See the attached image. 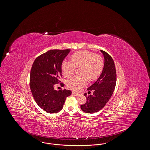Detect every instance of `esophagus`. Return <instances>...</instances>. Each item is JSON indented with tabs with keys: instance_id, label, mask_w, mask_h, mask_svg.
<instances>
[{
	"instance_id": "1",
	"label": "esophagus",
	"mask_w": 150,
	"mask_h": 150,
	"mask_svg": "<svg viewBox=\"0 0 150 150\" xmlns=\"http://www.w3.org/2000/svg\"><path fill=\"white\" fill-rule=\"evenodd\" d=\"M72 94L74 95V96H79V93H75V92H74V91H73L72 92Z\"/></svg>"
}]
</instances>
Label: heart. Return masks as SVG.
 Segmentation results:
<instances>
[{"mask_svg":"<svg viewBox=\"0 0 150 150\" xmlns=\"http://www.w3.org/2000/svg\"><path fill=\"white\" fill-rule=\"evenodd\" d=\"M71 61L64 60L61 65L63 74L66 77L71 76L76 67H80L82 76H74L67 81V86L75 91L80 90L90 81L96 80L104 68V60L101 56L87 50L79 51L71 56Z\"/></svg>","mask_w":150,"mask_h":150,"instance_id":"heart-1","label":"heart"}]
</instances>
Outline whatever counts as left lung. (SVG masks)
<instances>
[{
	"label": "left lung",
	"mask_w": 150,
	"mask_h": 150,
	"mask_svg": "<svg viewBox=\"0 0 150 150\" xmlns=\"http://www.w3.org/2000/svg\"><path fill=\"white\" fill-rule=\"evenodd\" d=\"M103 54L104 64L103 71L97 81L89 87L88 90H93V95L87 96V101L81 105V109L86 113L93 114L102 109L111 98L116 84V71L112 58L107 53L100 50Z\"/></svg>",
	"instance_id": "left-lung-1"
}]
</instances>
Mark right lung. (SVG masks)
Here are the masks:
<instances>
[{
    "mask_svg": "<svg viewBox=\"0 0 150 150\" xmlns=\"http://www.w3.org/2000/svg\"><path fill=\"white\" fill-rule=\"evenodd\" d=\"M70 49L50 50L38 56L34 61L30 76V87L38 105L49 113H57L63 107L66 97L71 91L55 90L54 85L60 82L62 63ZM61 86L64 84L61 83Z\"/></svg>",
    "mask_w": 150,
    "mask_h": 150,
    "instance_id": "obj_1",
    "label": "right lung"
}]
</instances>
